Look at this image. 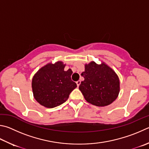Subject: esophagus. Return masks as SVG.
Wrapping results in <instances>:
<instances>
[{
    "instance_id": "obj_1",
    "label": "esophagus",
    "mask_w": 149,
    "mask_h": 149,
    "mask_svg": "<svg viewBox=\"0 0 149 149\" xmlns=\"http://www.w3.org/2000/svg\"><path fill=\"white\" fill-rule=\"evenodd\" d=\"M80 83H81V81H77L76 82V84H77V86H79V85H80Z\"/></svg>"
}]
</instances>
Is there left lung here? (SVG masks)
<instances>
[{"instance_id":"8db88e82","label":"left lung","mask_w":149,"mask_h":149,"mask_svg":"<svg viewBox=\"0 0 149 149\" xmlns=\"http://www.w3.org/2000/svg\"><path fill=\"white\" fill-rule=\"evenodd\" d=\"M85 78L79 86L86 101L98 107H104L114 102L120 92V81L111 68L102 62L91 61L85 64L82 72Z\"/></svg>"}]
</instances>
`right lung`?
Instances as JSON below:
<instances>
[{
	"mask_svg": "<svg viewBox=\"0 0 149 149\" xmlns=\"http://www.w3.org/2000/svg\"><path fill=\"white\" fill-rule=\"evenodd\" d=\"M66 64L57 61L47 63L34 74L32 89L34 99L47 108H53L65 102L77 85L71 79V69L64 71Z\"/></svg>",
	"mask_w": 149,
	"mask_h": 149,
	"instance_id": "obj_1",
	"label": "right lung"
}]
</instances>
